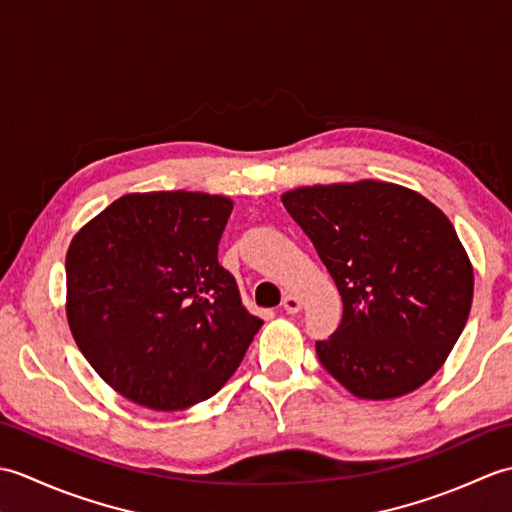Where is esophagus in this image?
Returning a JSON list of instances; mask_svg holds the SVG:
<instances>
[{
    "label": "esophagus",
    "mask_w": 512,
    "mask_h": 512,
    "mask_svg": "<svg viewBox=\"0 0 512 512\" xmlns=\"http://www.w3.org/2000/svg\"><path fill=\"white\" fill-rule=\"evenodd\" d=\"M284 310H286L288 314H297V312L301 310L299 297H297V295H286V297H284Z\"/></svg>",
    "instance_id": "34e87169"
}]
</instances>
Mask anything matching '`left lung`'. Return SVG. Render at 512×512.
<instances>
[{
  "label": "left lung",
  "instance_id": "obj_1",
  "mask_svg": "<svg viewBox=\"0 0 512 512\" xmlns=\"http://www.w3.org/2000/svg\"><path fill=\"white\" fill-rule=\"evenodd\" d=\"M343 301L317 341L321 365L358 398L385 400L438 372L469 319L473 268L449 217L396 184L363 180L286 193Z\"/></svg>",
  "mask_w": 512,
  "mask_h": 512
}]
</instances>
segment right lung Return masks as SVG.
<instances>
[{"label": "right lung", "mask_w": 512, "mask_h": 512, "mask_svg": "<svg viewBox=\"0 0 512 512\" xmlns=\"http://www.w3.org/2000/svg\"><path fill=\"white\" fill-rule=\"evenodd\" d=\"M231 211L222 195L129 193L74 235L70 330L127 400L176 411L211 398L262 328L217 262Z\"/></svg>", "instance_id": "add662e5"}]
</instances>
